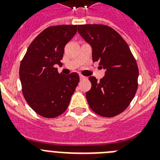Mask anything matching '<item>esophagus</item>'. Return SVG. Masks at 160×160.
<instances>
[{
	"instance_id": "esophagus-1",
	"label": "esophagus",
	"mask_w": 160,
	"mask_h": 160,
	"mask_svg": "<svg viewBox=\"0 0 160 160\" xmlns=\"http://www.w3.org/2000/svg\"><path fill=\"white\" fill-rule=\"evenodd\" d=\"M84 79H87V77H85V76L83 75H80V80H84Z\"/></svg>"
}]
</instances>
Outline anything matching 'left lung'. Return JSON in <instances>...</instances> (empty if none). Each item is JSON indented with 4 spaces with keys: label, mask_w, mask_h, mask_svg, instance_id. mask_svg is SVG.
<instances>
[{
    "label": "left lung",
    "mask_w": 160,
    "mask_h": 160,
    "mask_svg": "<svg viewBox=\"0 0 160 160\" xmlns=\"http://www.w3.org/2000/svg\"><path fill=\"white\" fill-rule=\"evenodd\" d=\"M78 31L92 46L93 62H99L105 76L99 82L90 77L86 96L90 109L102 117L123 112L138 89V68L128 43L117 31L100 24L78 25Z\"/></svg>",
    "instance_id": "1"
}]
</instances>
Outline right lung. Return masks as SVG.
Wrapping results in <instances>:
<instances>
[{"mask_svg":"<svg viewBox=\"0 0 160 160\" xmlns=\"http://www.w3.org/2000/svg\"><path fill=\"white\" fill-rule=\"evenodd\" d=\"M77 32V25L49 26L36 37L20 65L19 75L24 98L41 116L53 118L67 109L79 82L77 73H59L65 46Z\"/></svg>","mask_w":160,"mask_h":160,"instance_id":"add662e5","label":"right lung"}]
</instances>
